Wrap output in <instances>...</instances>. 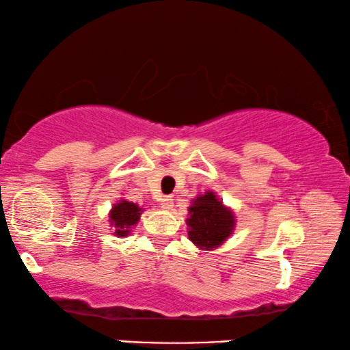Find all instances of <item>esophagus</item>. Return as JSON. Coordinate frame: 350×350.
Instances as JSON below:
<instances>
[{"mask_svg":"<svg viewBox=\"0 0 350 350\" xmlns=\"http://www.w3.org/2000/svg\"><path fill=\"white\" fill-rule=\"evenodd\" d=\"M161 208H163V210H171V208H172V197H170V196L163 197L161 198Z\"/></svg>","mask_w":350,"mask_h":350,"instance_id":"esophagus-1","label":"esophagus"}]
</instances>
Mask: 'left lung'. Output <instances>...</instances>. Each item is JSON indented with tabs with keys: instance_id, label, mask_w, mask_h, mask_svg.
<instances>
[{
	"instance_id": "left-lung-1",
	"label": "left lung",
	"mask_w": 350,
	"mask_h": 350,
	"mask_svg": "<svg viewBox=\"0 0 350 350\" xmlns=\"http://www.w3.org/2000/svg\"><path fill=\"white\" fill-rule=\"evenodd\" d=\"M187 234L190 241L198 249H216L231 236L236 226V218L223 202L218 200L215 192L198 196L189 206Z\"/></svg>"
}]
</instances>
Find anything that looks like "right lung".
<instances>
[{"label": "right lung", "mask_w": 350, "mask_h": 350, "mask_svg": "<svg viewBox=\"0 0 350 350\" xmlns=\"http://www.w3.org/2000/svg\"><path fill=\"white\" fill-rule=\"evenodd\" d=\"M142 208L137 203L122 200L114 203L111 211H109V223L114 228V234L118 237H126L131 234V228L139 223Z\"/></svg>", "instance_id": "obj_1"}]
</instances>
